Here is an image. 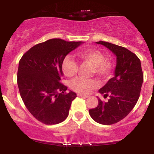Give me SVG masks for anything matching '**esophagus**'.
<instances>
[{
    "label": "esophagus",
    "mask_w": 154,
    "mask_h": 154,
    "mask_svg": "<svg viewBox=\"0 0 154 154\" xmlns=\"http://www.w3.org/2000/svg\"><path fill=\"white\" fill-rule=\"evenodd\" d=\"M77 96H79V97H83V98H88V97H89V95H82V94H80V93H78V94H77Z\"/></svg>",
    "instance_id": "esophagus-1"
}]
</instances>
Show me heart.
<instances>
[{
  "instance_id": "obj_1",
  "label": "heart",
  "mask_w": 154,
  "mask_h": 154,
  "mask_svg": "<svg viewBox=\"0 0 154 154\" xmlns=\"http://www.w3.org/2000/svg\"><path fill=\"white\" fill-rule=\"evenodd\" d=\"M79 59L93 66L91 75H95L100 79H106L112 72L113 63L105 59V56L98 49H88L78 54ZM62 71L69 77H75L78 72V64L70 56H66L62 63ZM98 86V82L95 79H85L77 77L70 82L72 91L80 94H89Z\"/></svg>"
}]
</instances>
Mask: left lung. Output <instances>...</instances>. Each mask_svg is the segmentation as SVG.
<instances>
[{
  "label": "left lung",
  "instance_id": "8db88e82",
  "mask_svg": "<svg viewBox=\"0 0 154 154\" xmlns=\"http://www.w3.org/2000/svg\"><path fill=\"white\" fill-rule=\"evenodd\" d=\"M97 44L106 46L116 56L115 75L99 90L104 102L98 98V104L90 109L93 120L101 125H109L121 121L132 110L140 94L143 74L140 60L134 53L119 45L99 41Z\"/></svg>",
  "mask_w": 154,
  "mask_h": 154
}]
</instances>
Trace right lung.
<instances>
[{
  "label": "right lung",
  "mask_w": 154,
  "mask_h": 154,
  "mask_svg": "<svg viewBox=\"0 0 154 154\" xmlns=\"http://www.w3.org/2000/svg\"><path fill=\"white\" fill-rule=\"evenodd\" d=\"M82 42L50 39L32 47L19 63L17 84L28 111L45 125L62 122L69 115L75 92L66 93L61 82L62 63L69 52Z\"/></svg>",
  "instance_id": "obj_1"
}]
</instances>
